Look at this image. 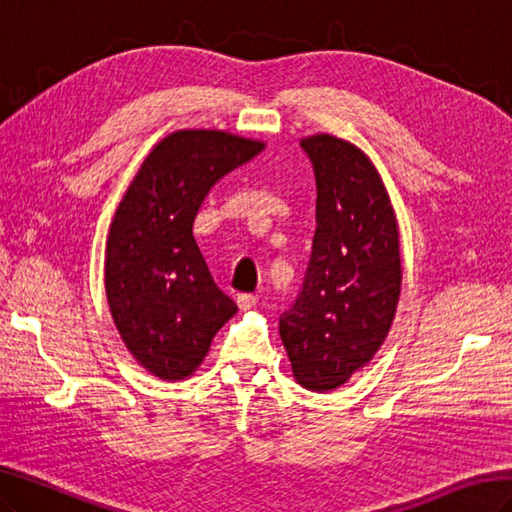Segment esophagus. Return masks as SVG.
<instances>
[{
	"label": "esophagus",
	"instance_id": "esophagus-1",
	"mask_svg": "<svg viewBox=\"0 0 512 512\" xmlns=\"http://www.w3.org/2000/svg\"><path fill=\"white\" fill-rule=\"evenodd\" d=\"M236 302H239L241 310H249V308H254L258 304V295H254V293H241L239 297H236Z\"/></svg>",
	"mask_w": 512,
	"mask_h": 512
}]
</instances>
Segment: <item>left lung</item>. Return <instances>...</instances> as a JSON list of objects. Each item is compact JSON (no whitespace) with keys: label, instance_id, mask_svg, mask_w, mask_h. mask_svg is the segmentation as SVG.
I'll use <instances>...</instances> for the list:
<instances>
[{"label":"left lung","instance_id":"1","mask_svg":"<svg viewBox=\"0 0 512 512\" xmlns=\"http://www.w3.org/2000/svg\"><path fill=\"white\" fill-rule=\"evenodd\" d=\"M315 173V236L302 286L280 315L295 380L330 391L369 363L400 299L397 221L369 158L347 141H302Z\"/></svg>","mask_w":512,"mask_h":512}]
</instances>
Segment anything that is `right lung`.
I'll return each mask as SVG.
<instances>
[{"label":"right lung","instance_id":"right-lung-1","mask_svg":"<svg viewBox=\"0 0 512 512\" xmlns=\"http://www.w3.org/2000/svg\"><path fill=\"white\" fill-rule=\"evenodd\" d=\"M263 143L215 130H182L160 141L112 219L106 295L132 356L162 380H182L208 354L236 304L215 284L193 239L213 184Z\"/></svg>","mask_w":512,"mask_h":512}]
</instances>
